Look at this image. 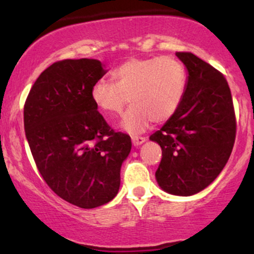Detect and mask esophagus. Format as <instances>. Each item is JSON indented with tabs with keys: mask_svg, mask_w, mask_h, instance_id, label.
<instances>
[{
	"mask_svg": "<svg viewBox=\"0 0 254 254\" xmlns=\"http://www.w3.org/2000/svg\"><path fill=\"white\" fill-rule=\"evenodd\" d=\"M131 141H132V144L135 145V147H138V145H141V144L144 143L145 138H144V137L132 136V137H131Z\"/></svg>",
	"mask_w": 254,
	"mask_h": 254,
	"instance_id": "obj_1",
	"label": "esophagus"
}]
</instances>
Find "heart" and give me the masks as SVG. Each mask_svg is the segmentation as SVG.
Listing matches in <instances>:
<instances>
[{
  "instance_id": "heart-1",
  "label": "heart",
  "mask_w": 254,
  "mask_h": 254,
  "mask_svg": "<svg viewBox=\"0 0 254 254\" xmlns=\"http://www.w3.org/2000/svg\"><path fill=\"white\" fill-rule=\"evenodd\" d=\"M112 78L115 82L97 81L90 97L107 117L121 115L130 99L121 127L131 133L142 132L153 121H168L182 105L188 83L185 66L173 57L130 58L112 71Z\"/></svg>"
}]
</instances>
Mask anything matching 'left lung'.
<instances>
[{
  "instance_id": "1",
  "label": "left lung",
  "mask_w": 254,
  "mask_h": 254,
  "mask_svg": "<svg viewBox=\"0 0 254 254\" xmlns=\"http://www.w3.org/2000/svg\"><path fill=\"white\" fill-rule=\"evenodd\" d=\"M188 70L180 107L149 137L161 147L155 178L174 196H192L209 186L228 161L237 123L226 78L191 52H177Z\"/></svg>"
}]
</instances>
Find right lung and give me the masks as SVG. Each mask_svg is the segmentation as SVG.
I'll return each mask as SVG.
<instances>
[{"label":"right lung","instance_id":"add662e5","mask_svg":"<svg viewBox=\"0 0 254 254\" xmlns=\"http://www.w3.org/2000/svg\"><path fill=\"white\" fill-rule=\"evenodd\" d=\"M92 58L45 69L26 99L24 125L34 161L57 196L83 209L109 203L121 186L131 139L115 132L93 103V84L106 74Z\"/></svg>","mask_w":254,"mask_h":254}]
</instances>
